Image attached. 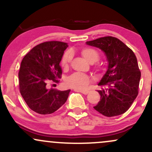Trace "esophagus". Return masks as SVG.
I'll list each match as a JSON object with an SVG mask.
<instances>
[{
  "mask_svg": "<svg viewBox=\"0 0 152 152\" xmlns=\"http://www.w3.org/2000/svg\"><path fill=\"white\" fill-rule=\"evenodd\" d=\"M76 91H78V92H81L83 94H85V95H86V94H88L89 93V91H86V90H78V89H75Z\"/></svg>",
  "mask_w": 152,
  "mask_h": 152,
  "instance_id": "obj_1",
  "label": "esophagus"
}]
</instances>
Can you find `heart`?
I'll use <instances>...</instances> for the list:
<instances>
[{
	"mask_svg": "<svg viewBox=\"0 0 152 152\" xmlns=\"http://www.w3.org/2000/svg\"><path fill=\"white\" fill-rule=\"evenodd\" d=\"M81 55L91 64H93L99 60V53L96 50L90 47H83L81 50ZM73 54L71 50H66L61 58V66L64 69H67L72 59ZM97 69H100L102 65L99 63L96 65ZM92 81L91 78L83 73L76 72L71 74L66 79V84L71 88L76 89H83Z\"/></svg>",
	"mask_w": 152,
	"mask_h": 152,
	"instance_id": "obj_1",
	"label": "heart"
}]
</instances>
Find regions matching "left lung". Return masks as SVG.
I'll return each mask as SVG.
<instances>
[{
	"label": "left lung",
	"instance_id": "left-lung-1",
	"mask_svg": "<svg viewBox=\"0 0 152 152\" xmlns=\"http://www.w3.org/2000/svg\"><path fill=\"white\" fill-rule=\"evenodd\" d=\"M86 44L102 49L109 66L99 83L101 99L94 109L107 117L123 114L130 108L139 94L141 71L133 50L117 38L105 36Z\"/></svg>",
	"mask_w": 152,
	"mask_h": 152
}]
</instances>
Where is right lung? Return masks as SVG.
<instances>
[{
  "label": "right lung",
  "instance_id": "add662e5",
  "mask_svg": "<svg viewBox=\"0 0 152 152\" xmlns=\"http://www.w3.org/2000/svg\"><path fill=\"white\" fill-rule=\"evenodd\" d=\"M67 46L61 41H46L34 47L23 58L19 90L26 104L37 114H53L69 97L70 90L48 88L50 82H60L62 71L59 64Z\"/></svg>",
  "mask_w": 152,
  "mask_h": 152
}]
</instances>
